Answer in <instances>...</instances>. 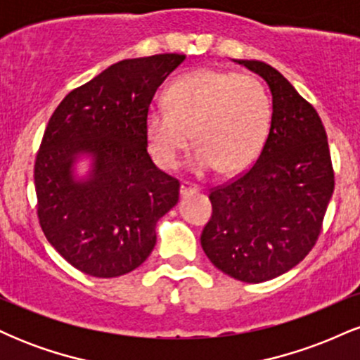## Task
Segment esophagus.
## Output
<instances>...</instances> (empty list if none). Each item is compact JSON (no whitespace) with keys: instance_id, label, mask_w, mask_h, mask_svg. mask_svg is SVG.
I'll return each mask as SVG.
<instances>
[{"instance_id":"1","label":"esophagus","mask_w":360,"mask_h":360,"mask_svg":"<svg viewBox=\"0 0 360 360\" xmlns=\"http://www.w3.org/2000/svg\"><path fill=\"white\" fill-rule=\"evenodd\" d=\"M198 191H200V188L191 184V183H183V184H181V188H179V193H181V196H183V198L189 196V194L198 193Z\"/></svg>"}]
</instances>
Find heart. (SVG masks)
I'll use <instances>...</instances> for the list:
<instances>
[{
  "label": "heart",
  "mask_w": 360,
  "mask_h": 360,
  "mask_svg": "<svg viewBox=\"0 0 360 360\" xmlns=\"http://www.w3.org/2000/svg\"><path fill=\"white\" fill-rule=\"evenodd\" d=\"M167 106H150L146 130L157 166L174 169L183 150L196 143L188 160L194 176L220 167L225 174L254 162L267 139L271 100L252 76L196 69L176 77L167 89Z\"/></svg>",
  "instance_id": "b5f03b06"
}]
</instances>
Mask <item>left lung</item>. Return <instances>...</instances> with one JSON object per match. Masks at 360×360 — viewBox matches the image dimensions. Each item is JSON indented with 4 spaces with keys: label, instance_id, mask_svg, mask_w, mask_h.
I'll use <instances>...</instances> for the list:
<instances>
[{
    "label": "left lung",
    "instance_id": "8db88e82",
    "mask_svg": "<svg viewBox=\"0 0 360 360\" xmlns=\"http://www.w3.org/2000/svg\"><path fill=\"white\" fill-rule=\"evenodd\" d=\"M269 86L271 127L245 174L213 189L201 247L214 267L264 283L300 264L315 245L333 193V169L318 113L279 71L235 59Z\"/></svg>",
    "mask_w": 360,
    "mask_h": 360
}]
</instances>
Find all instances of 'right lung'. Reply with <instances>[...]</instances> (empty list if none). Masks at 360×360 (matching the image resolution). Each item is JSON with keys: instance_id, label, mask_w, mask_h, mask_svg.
<instances>
[{"instance_id": "obj_1", "label": "right lung", "mask_w": 360, "mask_h": 360, "mask_svg": "<svg viewBox=\"0 0 360 360\" xmlns=\"http://www.w3.org/2000/svg\"><path fill=\"white\" fill-rule=\"evenodd\" d=\"M186 59L157 53L110 65L57 106L35 160L39 220L51 245L93 278H118L150 255L179 183L147 154L157 88ZM89 160L79 176L77 164Z\"/></svg>"}]
</instances>
